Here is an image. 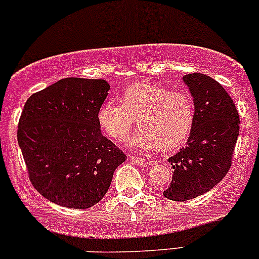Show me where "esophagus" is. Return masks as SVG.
I'll use <instances>...</instances> for the list:
<instances>
[{
    "label": "esophagus",
    "instance_id": "obj_1",
    "mask_svg": "<svg viewBox=\"0 0 259 259\" xmlns=\"http://www.w3.org/2000/svg\"><path fill=\"white\" fill-rule=\"evenodd\" d=\"M130 159H132V161L135 164V165H139V166H148L151 164V160H149V159H143L135 155L130 156Z\"/></svg>",
    "mask_w": 259,
    "mask_h": 259
}]
</instances>
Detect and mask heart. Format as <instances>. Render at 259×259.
Here are the masks:
<instances>
[{"label":"heart","instance_id":"obj_1","mask_svg":"<svg viewBox=\"0 0 259 259\" xmlns=\"http://www.w3.org/2000/svg\"><path fill=\"white\" fill-rule=\"evenodd\" d=\"M135 119L139 127L127 138V145L140 150H174L187 142L194 126V101L184 91L138 82L125 89L120 104L106 101L98 111L100 127L116 142L125 139Z\"/></svg>","mask_w":259,"mask_h":259}]
</instances>
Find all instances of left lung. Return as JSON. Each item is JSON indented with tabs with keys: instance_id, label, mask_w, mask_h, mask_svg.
I'll return each mask as SVG.
<instances>
[{
	"instance_id": "8db88e82",
	"label": "left lung",
	"mask_w": 259,
	"mask_h": 259,
	"mask_svg": "<svg viewBox=\"0 0 259 259\" xmlns=\"http://www.w3.org/2000/svg\"><path fill=\"white\" fill-rule=\"evenodd\" d=\"M183 81L193 96L195 120L187 146L168 159L174 171L163 194L174 202L199 197L226 177L239 134L238 111L218 81L203 74Z\"/></svg>"
}]
</instances>
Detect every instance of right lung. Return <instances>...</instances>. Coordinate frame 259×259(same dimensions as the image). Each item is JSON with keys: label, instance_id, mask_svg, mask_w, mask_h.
<instances>
[{"label": "right lung", "instance_id": "obj_1", "mask_svg": "<svg viewBox=\"0 0 259 259\" xmlns=\"http://www.w3.org/2000/svg\"><path fill=\"white\" fill-rule=\"evenodd\" d=\"M109 90L105 80L67 77L26 101L17 142L31 183L50 202L74 209L93 207L126 160L98 122Z\"/></svg>", "mask_w": 259, "mask_h": 259}]
</instances>
